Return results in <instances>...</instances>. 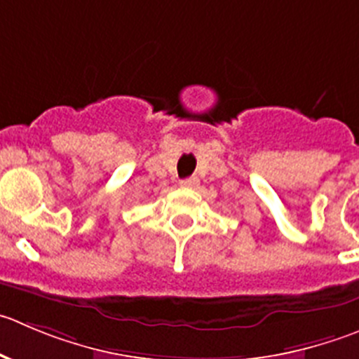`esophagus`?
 <instances>
[{"mask_svg": "<svg viewBox=\"0 0 359 359\" xmlns=\"http://www.w3.org/2000/svg\"><path fill=\"white\" fill-rule=\"evenodd\" d=\"M180 185L185 187V189H194V187L199 185V180H197V177H185V180L180 182Z\"/></svg>", "mask_w": 359, "mask_h": 359, "instance_id": "esophagus-1", "label": "esophagus"}]
</instances>
